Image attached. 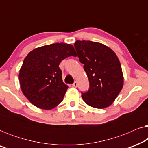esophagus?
<instances>
[{
    "instance_id": "obj_1",
    "label": "esophagus",
    "mask_w": 148,
    "mask_h": 148,
    "mask_svg": "<svg viewBox=\"0 0 148 148\" xmlns=\"http://www.w3.org/2000/svg\"><path fill=\"white\" fill-rule=\"evenodd\" d=\"M72 86H73V87H74V88H76L77 86V83L76 82H74L73 84H72Z\"/></svg>"
}]
</instances>
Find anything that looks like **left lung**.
<instances>
[{
    "label": "left lung",
    "mask_w": 148,
    "mask_h": 148,
    "mask_svg": "<svg viewBox=\"0 0 148 148\" xmlns=\"http://www.w3.org/2000/svg\"><path fill=\"white\" fill-rule=\"evenodd\" d=\"M74 46L90 82L88 92L82 93L83 100L96 108L110 106L123 86L122 69L116 54L99 42L77 40Z\"/></svg>",
    "instance_id": "8db88e82"
}]
</instances>
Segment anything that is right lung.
Listing matches in <instances>:
<instances>
[{
  "mask_svg": "<svg viewBox=\"0 0 148 148\" xmlns=\"http://www.w3.org/2000/svg\"><path fill=\"white\" fill-rule=\"evenodd\" d=\"M71 56H76L73 46L62 42L37 48L26 56L19 79L22 92L32 104L50 110L62 102L68 86L62 82L59 64Z\"/></svg>",
  "mask_w": 148,
  "mask_h": 148,
  "instance_id": "1",
  "label": "right lung"
}]
</instances>
